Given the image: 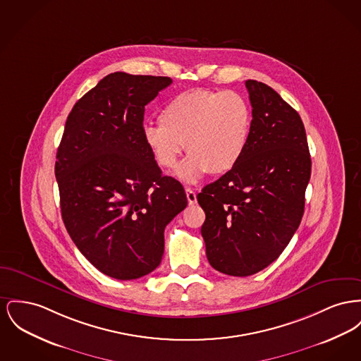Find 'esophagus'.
<instances>
[{"label": "esophagus", "instance_id": "1", "mask_svg": "<svg viewBox=\"0 0 361 361\" xmlns=\"http://www.w3.org/2000/svg\"><path fill=\"white\" fill-rule=\"evenodd\" d=\"M185 193H187V199L190 204H195L196 203V193L191 188H185Z\"/></svg>", "mask_w": 361, "mask_h": 361}]
</instances>
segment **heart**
<instances>
[{"mask_svg": "<svg viewBox=\"0 0 361 361\" xmlns=\"http://www.w3.org/2000/svg\"><path fill=\"white\" fill-rule=\"evenodd\" d=\"M159 126H149L143 139L159 168L174 169L184 146L190 155L177 170L184 183L207 171L222 176L241 161L252 129V109L235 91L190 90L161 110Z\"/></svg>", "mask_w": 361, "mask_h": 361, "instance_id": "obj_1", "label": "heart"}]
</instances>
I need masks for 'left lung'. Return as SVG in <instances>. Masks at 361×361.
I'll return each mask as SVG.
<instances>
[{
    "label": "left lung",
    "instance_id": "obj_1",
    "mask_svg": "<svg viewBox=\"0 0 361 361\" xmlns=\"http://www.w3.org/2000/svg\"><path fill=\"white\" fill-rule=\"evenodd\" d=\"M252 129L237 166L206 185L202 235L212 267L248 276L271 264L301 222L311 157L296 110L271 87L247 80Z\"/></svg>",
    "mask_w": 361,
    "mask_h": 361
}]
</instances>
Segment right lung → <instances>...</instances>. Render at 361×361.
<instances>
[{
  "label": "right lung",
  "instance_id": "obj_1",
  "mask_svg": "<svg viewBox=\"0 0 361 361\" xmlns=\"http://www.w3.org/2000/svg\"><path fill=\"white\" fill-rule=\"evenodd\" d=\"M170 85L164 76L107 75L75 104L57 149L65 228L85 259L116 279L159 266L165 228L188 204L143 139L145 107Z\"/></svg>",
  "mask_w": 361,
  "mask_h": 361
}]
</instances>
